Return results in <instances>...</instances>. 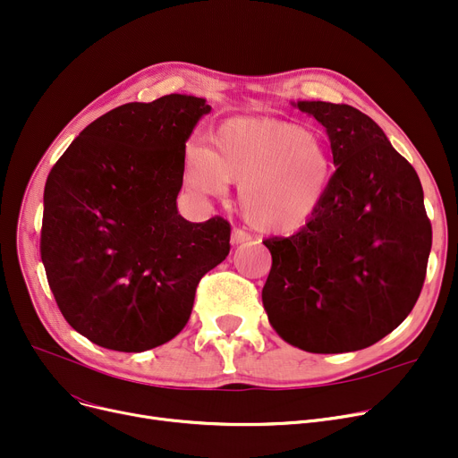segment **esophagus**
<instances>
[{
  "label": "esophagus",
  "instance_id": "obj_1",
  "mask_svg": "<svg viewBox=\"0 0 458 458\" xmlns=\"http://www.w3.org/2000/svg\"><path fill=\"white\" fill-rule=\"evenodd\" d=\"M252 235L249 232H245L243 228H233L232 230V245H242V243H247L250 242Z\"/></svg>",
  "mask_w": 458,
  "mask_h": 458
}]
</instances>
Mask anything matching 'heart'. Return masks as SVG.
<instances>
[{"instance_id": "1", "label": "heart", "mask_w": 458, "mask_h": 458, "mask_svg": "<svg viewBox=\"0 0 458 458\" xmlns=\"http://www.w3.org/2000/svg\"><path fill=\"white\" fill-rule=\"evenodd\" d=\"M183 176L204 197H221L228 182L239 183V208L252 226L290 233L325 206L334 156L319 131L290 120L239 116L209 133L206 150L187 152Z\"/></svg>"}]
</instances>
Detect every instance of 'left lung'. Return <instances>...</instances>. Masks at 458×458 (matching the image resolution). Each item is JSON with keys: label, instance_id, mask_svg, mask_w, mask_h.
I'll list each match as a JSON object with an SVG mask.
<instances>
[{"label": "left lung", "instance_id": "obj_1", "mask_svg": "<svg viewBox=\"0 0 458 458\" xmlns=\"http://www.w3.org/2000/svg\"><path fill=\"white\" fill-rule=\"evenodd\" d=\"M297 107L325 126L335 173L314 219L263 242L273 256L263 308L290 345L360 351L395 330L421 293L432 245L421 182L362 111L330 102Z\"/></svg>", "mask_w": 458, "mask_h": 458}]
</instances>
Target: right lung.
Segmentation results:
<instances>
[{
	"label": "right lung",
	"mask_w": 458,
	"mask_h": 458,
	"mask_svg": "<svg viewBox=\"0 0 458 458\" xmlns=\"http://www.w3.org/2000/svg\"><path fill=\"white\" fill-rule=\"evenodd\" d=\"M211 107L166 94L90 123L44 187L40 258L63 318L92 344L140 352L187 325L200 278L228 256L230 223L178 213L185 140Z\"/></svg>",
	"instance_id": "add662e5"
}]
</instances>
